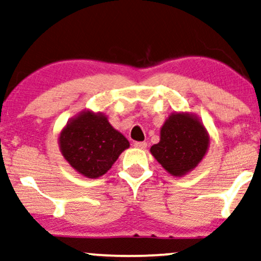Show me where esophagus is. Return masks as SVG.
<instances>
[{
	"label": "esophagus",
	"mask_w": 261,
	"mask_h": 261,
	"mask_svg": "<svg viewBox=\"0 0 261 261\" xmlns=\"http://www.w3.org/2000/svg\"><path fill=\"white\" fill-rule=\"evenodd\" d=\"M146 146H147V143H145V141H135L134 143V147L141 148V150H143V148H146Z\"/></svg>",
	"instance_id": "obj_1"
}]
</instances>
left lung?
Masks as SVG:
<instances>
[{
	"label": "left lung",
	"mask_w": 261,
	"mask_h": 261,
	"mask_svg": "<svg viewBox=\"0 0 261 261\" xmlns=\"http://www.w3.org/2000/svg\"><path fill=\"white\" fill-rule=\"evenodd\" d=\"M208 146V135L195 117L175 114L161 129V141L151 153L165 170L174 176L185 175L202 160Z\"/></svg>",
	"instance_id": "obj_1"
}]
</instances>
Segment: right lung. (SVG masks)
I'll return each instance as SVG.
<instances>
[{
	"instance_id": "add662e5",
	"label": "right lung",
	"mask_w": 261,
	"mask_h": 261,
	"mask_svg": "<svg viewBox=\"0 0 261 261\" xmlns=\"http://www.w3.org/2000/svg\"><path fill=\"white\" fill-rule=\"evenodd\" d=\"M67 162L86 177L96 178L109 170L129 143L101 115L86 111L67 124L60 135Z\"/></svg>"
}]
</instances>
